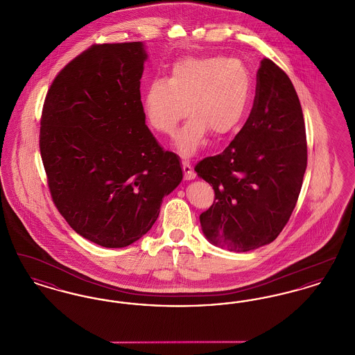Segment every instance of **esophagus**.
I'll list each match as a JSON object with an SVG mask.
<instances>
[{
  "mask_svg": "<svg viewBox=\"0 0 355 355\" xmlns=\"http://www.w3.org/2000/svg\"><path fill=\"white\" fill-rule=\"evenodd\" d=\"M182 169H184V175H185V180H194L196 178V171L191 168L190 162L184 159L182 161Z\"/></svg>",
  "mask_w": 355,
  "mask_h": 355,
  "instance_id": "1",
  "label": "esophagus"
}]
</instances>
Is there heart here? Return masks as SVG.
Here are the masks:
<instances>
[{
	"label": "heart",
	"mask_w": 355,
	"mask_h": 355,
	"mask_svg": "<svg viewBox=\"0 0 355 355\" xmlns=\"http://www.w3.org/2000/svg\"><path fill=\"white\" fill-rule=\"evenodd\" d=\"M252 97V77L234 58L186 57L171 69L170 78L153 80L144 94V113L150 128L171 135L178 122L193 116L174 135L184 155L202 146L209 130L216 137L234 132Z\"/></svg>",
	"instance_id": "b5f03b06"
}]
</instances>
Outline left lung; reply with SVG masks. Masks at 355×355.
Returning <instances> with one entry per match:
<instances>
[{"instance_id": "8db88e82", "label": "left lung", "mask_w": 355, "mask_h": 355, "mask_svg": "<svg viewBox=\"0 0 355 355\" xmlns=\"http://www.w3.org/2000/svg\"><path fill=\"white\" fill-rule=\"evenodd\" d=\"M306 165L301 102L286 73L263 58L243 128L223 152L194 168L216 194L200 216L207 241L230 252L272 242L298 201Z\"/></svg>"}]
</instances>
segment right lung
<instances>
[{"label": "right lung", "instance_id": "obj_1", "mask_svg": "<svg viewBox=\"0 0 355 355\" xmlns=\"http://www.w3.org/2000/svg\"><path fill=\"white\" fill-rule=\"evenodd\" d=\"M142 42L93 45L54 78L40 129L51 198L70 227L103 248H126L158 218L182 181L178 155L145 123Z\"/></svg>", "mask_w": 355, "mask_h": 355}]
</instances>
